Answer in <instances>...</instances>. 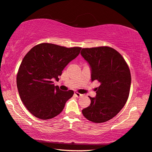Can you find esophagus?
I'll return each mask as SVG.
<instances>
[{
  "label": "esophagus",
  "instance_id": "obj_1",
  "mask_svg": "<svg viewBox=\"0 0 152 152\" xmlns=\"http://www.w3.org/2000/svg\"><path fill=\"white\" fill-rule=\"evenodd\" d=\"M74 95H75L76 97H77V98H80V97H82L83 96V94H79L78 92H74Z\"/></svg>",
  "mask_w": 152,
  "mask_h": 152
}]
</instances>
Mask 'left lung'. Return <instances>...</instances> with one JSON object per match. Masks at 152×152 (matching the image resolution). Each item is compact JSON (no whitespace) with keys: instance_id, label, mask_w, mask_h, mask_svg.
<instances>
[{"instance_id":"8db88e82","label":"left lung","mask_w":152,"mask_h":152,"mask_svg":"<svg viewBox=\"0 0 152 152\" xmlns=\"http://www.w3.org/2000/svg\"><path fill=\"white\" fill-rule=\"evenodd\" d=\"M81 55L91 70V81L100 83L96 96L82 110L85 118L103 123L113 118L128 100L131 85L130 71L126 61L115 49L108 46L83 48Z\"/></svg>"}]
</instances>
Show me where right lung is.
Wrapping results in <instances>:
<instances>
[{
	"instance_id": "obj_1",
	"label": "right lung",
	"mask_w": 152,
	"mask_h": 152,
	"mask_svg": "<svg viewBox=\"0 0 152 152\" xmlns=\"http://www.w3.org/2000/svg\"><path fill=\"white\" fill-rule=\"evenodd\" d=\"M81 48H65L43 43L32 48L20 65L17 87L27 110L41 119H49L60 114L74 91H64L54 86L53 80L80 53Z\"/></svg>"
}]
</instances>
